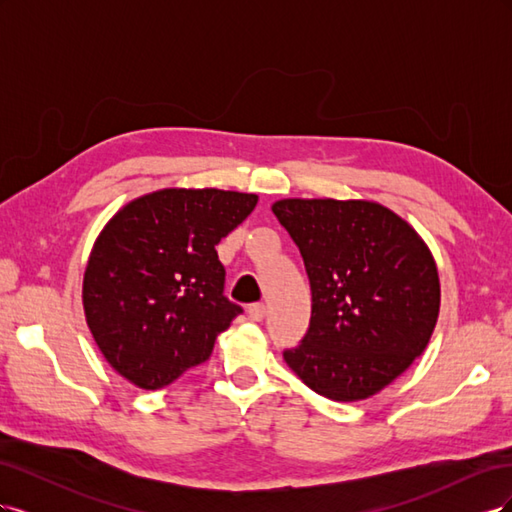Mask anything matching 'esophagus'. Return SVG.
Returning <instances> with one entry per match:
<instances>
[{
    "label": "esophagus",
    "instance_id": "1",
    "mask_svg": "<svg viewBox=\"0 0 512 512\" xmlns=\"http://www.w3.org/2000/svg\"><path fill=\"white\" fill-rule=\"evenodd\" d=\"M247 314H250L252 320L260 322L267 316V307H265V303H254V305H250V309H247Z\"/></svg>",
    "mask_w": 512,
    "mask_h": 512
}]
</instances>
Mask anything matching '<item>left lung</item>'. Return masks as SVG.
<instances>
[{"mask_svg": "<svg viewBox=\"0 0 512 512\" xmlns=\"http://www.w3.org/2000/svg\"><path fill=\"white\" fill-rule=\"evenodd\" d=\"M275 218L297 243L312 318L286 365L333 401L380 393L421 356L440 314L436 260L421 235L374 200L284 198Z\"/></svg>", "mask_w": 512, "mask_h": 512, "instance_id": "obj_1", "label": "left lung"}]
</instances>
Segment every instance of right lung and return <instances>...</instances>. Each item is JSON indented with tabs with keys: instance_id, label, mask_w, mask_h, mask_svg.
Returning <instances> with one entry per match:
<instances>
[{
	"instance_id": "add662e5",
	"label": "right lung",
	"mask_w": 512,
	"mask_h": 512,
	"mask_svg": "<svg viewBox=\"0 0 512 512\" xmlns=\"http://www.w3.org/2000/svg\"><path fill=\"white\" fill-rule=\"evenodd\" d=\"M256 194L164 188L123 205L98 235L83 275V309L119 376L156 391L205 363L243 309L224 297L215 252Z\"/></svg>"
}]
</instances>
